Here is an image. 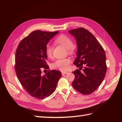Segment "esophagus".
Listing matches in <instances>:
<instances>
[{
	"mask_svg": "<svg viewBox=\"0 0 122 122\" xmlns=\"http://www.w3.org/2000/svg\"><path fill=\"white\" fill-rule=\"evenodd\" d=\"M61 73H62V74L64 75V74H66L67 73H68V72H66V71H62Z\"/></svg>",
	"mask_w": 122,
	"mask_h": 122,
	"instance_id": "obj_1",
	"label": "esophagus"
}]
</instances>
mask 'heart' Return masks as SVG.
<instances>
[{"instance_id":"heart-1","label":"heart","mask_w":122,"mask_h":122,"mask_svg":"<svg viewBox=\"0 0 122 122\" xmlns=\"http://www.w3.org/2000/svg\"><path fill=\"white\" fill-rule=\"evenodd\" d=\"M56 43L60 44L67 49V51L70 53L73 52V42L71 39L65 35H60L58 36L54 40ZM45 52L46 56L49 58L52 57V46L50 44H48L45 48ZM71 62L69 58L59 59L56 60L52 64V68L60 70L61 71H66L69 68L70 64Z\"/></svg>"}]
</instances>
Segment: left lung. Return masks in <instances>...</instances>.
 Wrapping results in <instances>:
<instances>
[{
    "instance_id": "obj_1",
    "label": "left lung",
    "mask_w": 122,
    "mask_h": 122,
    "mask_svg": "<svg viewBox=\"0 0 122 122\" xmlns=\"http://www.w3.org/2000/svg\"><path fill=\"white\" fill-rule=\"evenodd\" d=\"M76 39L77 57L74 61L79 69L75 75L72 85L83 94H90L99 87L105 76L107 66L104 49L91 33L83 28L69 31ZM84 67L81 72L80 71Z\"/></svg>"
}]
</instances>
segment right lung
I'll list each match as a JSON object with an SVG mask.
<instances>
[{"label": "right lung", "mask_w": 122, "mask_h": 122, "mask_svg": "<svg viewBox=\"0 0 122 122\" xmlns=\"http://www.w3.org/2000/svg\"><path fill=\"white\" fill-rule=\"evenodd\" d=\"M58 32L34 31L20 41L15 52V69L18 79L28 94L38 99L52 94L61 76L59 71L49 70L45 52L49 41ZM46 69L42 75V71Z\"/></svg>", "instance_id": "1"}]
</instances>
